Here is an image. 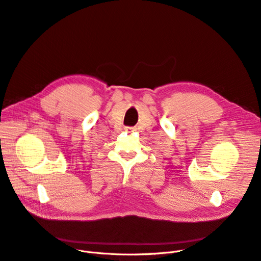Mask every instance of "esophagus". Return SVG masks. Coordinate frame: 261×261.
I'll use <instances>...</instances> for the list:
<instances>
[{
    "label": "esophagus",
    "instance_id": "esophagus-1",
    "mask_svg": "<svg viewBox=\"0 0 261 261\" xmlns=\"http://www.w3.org/2000/svg\"><path fill=\"white\" fill-rule=\"evenodd\" d=\"M125 131H127V132H133V131H135V128H134V127H126V128H125Z\"/></svg>",
    "mask_w": 261,
    "mask_h": 261
}]
</instances>
